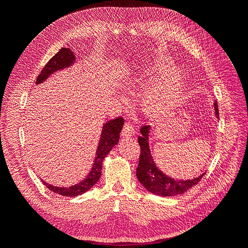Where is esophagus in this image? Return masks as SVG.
<instances>
[{
    "label": "esophagus",
    "instance_id": "esophagus-1",
    "mask_svg": "<svg viewBox=\"0 0 248 248\" xmlns=\"http://www.w3.org/2000/svg\"><path fill=\"white\" fill-rule=\"evenodd\" d=\"M133 133H134L133 126L129 122H126L123 126V129L121 132L122 137H131V136H133Z\"/></svg>",
    "mask_w": 248,
    "mask_h": 248
}]
</instances>
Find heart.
Segmentation results:
<instances>
[{"mask_svg": "<svg viewBox=\"0 0 248 248\" xmlns=\"http://www.w3.org/2000/svg\"><path fill=\"white\" fill-rule=\"evenodd\" d=\"M170 67V63L168 59L156 57L141 67L127 82V89L131 93H140L147 89L141 98V108L150 118L159 117L169 111L176 106L183 94L185 86L183 73L179 69L169 71Z\"/></svg>", "mask_w": 248, "mask_h": 248, "instance_id": "heart-1", "label": "heart"}]
</instances>
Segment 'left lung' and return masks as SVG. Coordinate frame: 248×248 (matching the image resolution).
<instances>
[{
	"instance_id": "left-lung-1",
	"label": "left lung",
	"mask_w": 248,
	"mask_h": 248,
	"mask_svg": "<svg viewBox=\"0 0 248 248\" xmlns=\"http://www.w3.org/2000/svg\"><path fill=\"white\" fill-rule=\"evenodd\" d=\"M213 106L215 116L218 118V104L215 101ZM150 130H151L150 126H142L140 128V136L138 138L140 147V156L139 166L137 168V177L140 183L149 192L160 197H174L178 196V194H182L198 184L201 179L204 177L205 172L193 179L178 180L169 177L156 167L149 147Z\"/></svg>"
}]
</instances>
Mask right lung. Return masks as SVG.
I'll use <instances>...</instances> for the list:
<instances>
[{
  "instance_id": "1",
  "label": "right lung",
  "mask_w": 248,
  "mask_h": 248,
  "mask_svg": "<svg viewBox=\"0 0 248 248\" xmlns=\"http://www.w3.org/2000/svg\"><path fill=\"white\" fill-rule=\"evenodd\" d=\"M76 59L77 58L74 56V52L70 48H61L49 60L47 64L44 66V68L41 70V73L39 74L38 78H37L36 84H41V82L46 80L48 77H50L51 74L55 73L56 71L62 70L64 68H68V67L72 66L74 62H76ZM123 124V118L119 117L117 119L110 120V121L103 125L93 167L91 169V171L89 172L88 176L82 180V181L69 187L54 186L46 183V181H43V180L42 183L46 185L50 191L58 193L60 196L63 197H78L79 194L85 193L89 189H91L96 184V182H98L99 178L101 177L103 159L106 158L110 150L118 144L120 132L122 130Z\"/></svg>"
}]
</instances>
